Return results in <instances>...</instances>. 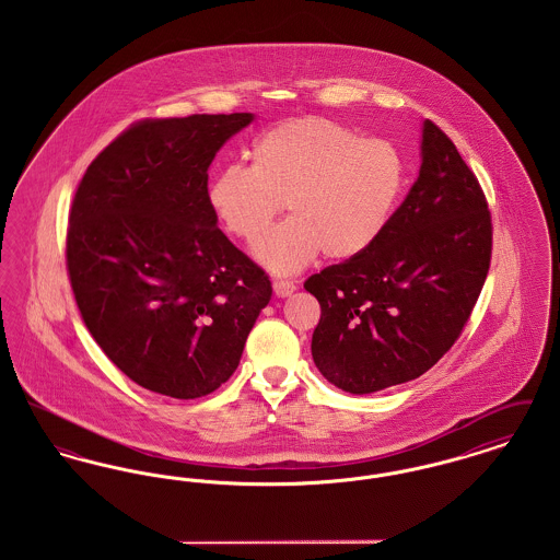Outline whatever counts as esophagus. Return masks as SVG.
<instances>
[{
    "label": "esophagus",
    "instance_id": "obj_1",
    "mask_svg": "<svg viewBox=\"0 0 560 560\" xmlns=\"http://www.w3.org/2000/svg\"><path fill=\"white\" fill-rule=\"evenodd\" d=\"M272 290H275V295H277V298H288V295H292V293L298 290V285H295L293 281H283V279H279V281H275V283H272Z\"/></svg>",
    "mask_w": 560,
    "mask_h": 560
}]
</instances>
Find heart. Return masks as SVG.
I'll list each match as a JSON object with an SVG mask.
<instances>
[{"mask_svg":"<svg viewBox=\"0 0 560 560\" xmlns=\"http://www.w3.org/2000/svg\"><path fill=\"white\" fill-rule=\"evenodd\" d=\"M249 160L213 172L206 199L218 222L245 241L287 206L291 218L252 247L279 275L298 272L320 254L331 262L365 254L386 231L405 185V161L393 142L323 117L260 133Z\"/></svg>","mask_w":560,"mask_h":560,"instance_id":"obj_1","label":"heart"}]
</instances>
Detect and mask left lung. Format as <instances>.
<instances>
[{"label":"left lung","instance_id":"obj_1","mask_svg":"<svg viewBox=\"0 0 560 560\" xmlns=\"http://www.w3.org/2000/svg\"><path fill=\"white\" fill-rule=\"evenodd\" d=\"M420 172L386 231L308 277L320 304L313 361L350 395L416 380L459 338L491 260V215L477 176L430 119Z\"/></svg>","mask_w":560,"mask_h":560}]
</instances>
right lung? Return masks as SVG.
I'll list each match as a JSON object with an SVG mask.
<instances>
[{
  "instance_id": "right-lung-1",
  "label": "right lung",
  "mask_w": 560,
  "mask_h": 560,
  "mask_svg": "<svg viewBox=\"0 0 560 560\" xmlns=\"http://www.w3.org/2000/svg\"><path fill=\"white\" fill-rule=\"evenodd\" d=\"M254 113L147 119L90 163L73 199L67 267L81 317L138 386L199 399L240 365L272 295L218 229L206 188Z\"/></svg>"
}]
</instances>
